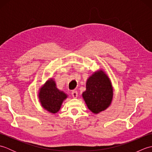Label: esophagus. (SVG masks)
<instances>
[{
    "label": "esophagus",
    "mask_w": 152,
    "mask_h": 152,
    "mask_svg": "<svg viewBox=\"0 0 152 152\" xmlns=\"http://www.w3.org/2000/svg\"><path fill=\"white\" fill-rule=\"evenodd\" d=\"M71 94H72L73 98H77V96H78V92H77L76 90H73V91H72Z\"/></svg>",
    "instance_id": "1"
}]
</instances>
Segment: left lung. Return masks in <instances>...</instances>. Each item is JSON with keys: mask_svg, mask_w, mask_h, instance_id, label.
Masks as SVG:
<instances>
[{"mask_svg": "<svg viewBox=\"0 0 152 152\" xmlns=\"http://www.w3.org/2000/svg\"><path fill=\"white\" fill-rule=\"evenodd\" d=\"M82 96L88 108L95 114L104 110L111 104L112 87L110 80L103 71L96 72L89 77Z\"/></svg>", "mask_w": 152, "mask_h": 152, "instance_id": "1", "label": "left lung"}]
</instances>
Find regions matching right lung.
Here are the masks:
<instances>
[{"label":"right lung","instance_id":"add662e5","mask_svg":"<svg viewBox=\"0 0 152 152\" xmlns=\"http://www.w3.org/2000/svg\"><path fill=\"white\" fill-rule=\"evenodd\" d=\"M40 101L42 107L51 113H57L59 110L63 101L67 95L56 88V82L51 79L40 89Z\"/></svg>","mask_w":152,"mask_h":152}]
</instances>
